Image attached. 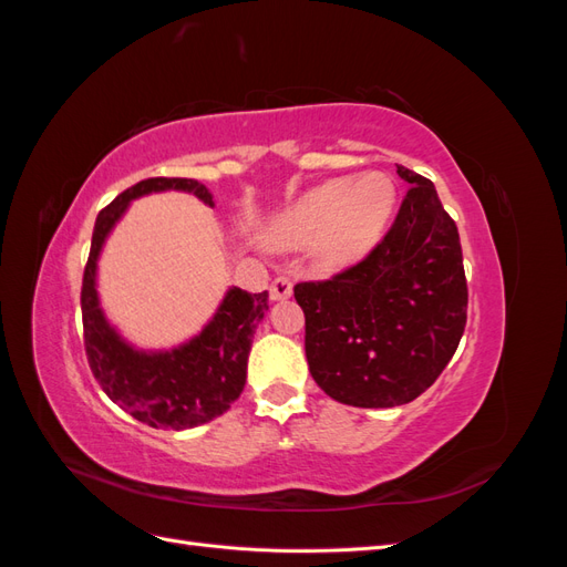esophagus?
<instances>
[{"mask_svg":"<svg viewBox=\"0 0 567 567\" xmlns=\"http://www.w3.org/2000/svg\"><path fill=\"white\" fill-rule=\"evenodd\" d=\"M290 296H293V281H290L288 277H277L271 281V286H269L271 300H288Z\"/></svg>","mask_w":567,"mask_h":567,"instance_id":"esophagus-1","label":"esophagus"}]
</instances>
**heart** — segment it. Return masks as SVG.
Segmentation results:
<instances>
[{
    "label": "heart",
    "instance_id": "b5f03b06",
    "mask_svg": "<svg viewBox=\"0 0 567 567\" xmlns=\"http://www.w3.org/2000/svg\"><path fill=\"white\" fill-rule=\"evenodd\" d=\"M394 208V184L383 173L323 182L302 194L274 221L284 244L307 246L329 265H348L379 241Z\"/></svg>",
    "mask_w": 567,
    "mask_h": 567
}]
</instances>
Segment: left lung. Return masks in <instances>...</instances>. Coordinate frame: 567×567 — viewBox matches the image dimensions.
I'll return each mask as SVG.
<instances>
[{"label": "left lung", "mask_w": 567, "mask_h": 567, "mask_svg": "<svg viewBox=\"0 0 567 567\" xmlns=\"http://www.w3.org/2000/svg\"><path fill=\"white\" fill-rule=\"evenodd\" d=\"M409 184L390 231L362 262L293 288L317 385L364 409L416 400L450 364L466 329L468 286L454 219L431 179Z\"/></svg>", "instance_id": "8db88e82"}]
</instances>
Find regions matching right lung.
Masks as SVG:
<instances>
[{"label":"right lung","instance_id":"right-lung-1","mask_svg":"<svg viewBox=\"0 0 567 567\" xmlns=\"http://www.w3.org/2000/svg\"><path fill=\"white\" fill-rule=\"evenodd\" d=\"M169 188L194 194L213 208V194L196 179L151 177L130 186L96 217L80 302L87 362L109 398L151 427L186 431L225 414L244 392L252 336L269 310V296L229 288L205 329L173 350H136L113 329L96 290L101 248L130 200Z\"/></svg>","mask_w":567,"mask_h":567}]
</instances>
